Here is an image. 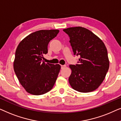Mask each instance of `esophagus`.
<instances>
[{"mask_svg": "<svg viewBox=\"0 0 121 121\" xmlns=\"http://www.w3.org/2000/svg\"><path fill=\"white\" fill-rule=\"evenodd\" d=\"M65 67H66L65 65H61V69H62L65 68Z\"/></svg>", "mask_w": 121, "mask_h": 121, "instance_id": "obj_1", "label": "esophagus"}]
</instances>
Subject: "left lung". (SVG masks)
Here are the masks:
<instances>
[{
	"label": "left lung",
	"instance_id": "1",
	"mask_svg": "<svg viewBox=\"0 0 121 121\" xmlns=\"http://www.w3.org/2000/svg\"><path fill=\"white\" fill-rule=\"evenodd\" d=\"M63 31L68 35L74 54L80 56L79 64L69 65V84L79 92L93 91L103 82L108 70L106 47L98 36L86 28L69 27Z\"/></svg>",
	"mask_w": 121,
	"mask_h": 121
}]
</instances>
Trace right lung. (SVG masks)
Here are the masks:
<instances>
[{"instance_id":"add662e5","label":"right lung","mask_w":121,"mask_h":121,"mask_svg":"<svg viewBox=\"0 0 121 121\" xmlns=\"http://www.w3.org/2000/svg\"><path fill=\"white\" fill-rule=\"evenodd\" d=\"M59 32L58 30H39L29 35L19 43L15 52L14 70L28 93L43 95L53 87L60 65L45 63L42 60L48 53L49 41Z\"/></svg>"}]
</instances>
